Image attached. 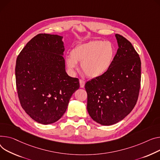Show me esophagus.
<instances>
[{
    "label": "esophagus",
    "instance_id": "esophagus-1",
    "mask_svg": "<svg viewBox=\"0 0 160 160\" xmlns=\"http://www.w3.org/2000/svg\"><path fill=\"white\" fill-rule=\"evenodd\" d=\"M84 86H85V82L82 80H80V86L81 88H84Z\"/></svg>",
    "mask_w": 160,
    "mask_h": 160
}]
</instances>
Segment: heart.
I'll return each mask as SVG.
<instances>
[{
	"label": "heart",
	"mask_w": 160,
	"mask_h": 160,
	"mask_svg": "<svg viewBox=\"0 0 160 160\" xmlns=\"http://www.w3.org/2000/svg\"><path fill=\"white\" fill-rule=\"evenodd\" d=\"M116 55V49L109 41L92 40L79 44L66 57V63L71 72H74L81 62V68L91 78H99L111 68Z\"/></svg>",
	"instance_id": "heart-1"
}]
</instances>
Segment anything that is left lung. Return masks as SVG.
<instances>
[{"label": "left lung", "mask_w": 160, "mask_h": 160, "mask_svg": "<svg viewBox=\"0 0 160 160\" xmlns=\"http://www.w3.org/2000/svg\"><path fill=\"white\" fill-rule=\"evenodd\" d=\"M118 45L109 70L85 85L87 109L91 118L111 125L122 120L134 108L140 88L141 60L131 42L116 34Z\"/></svg>", "instance_id": "1"}]
</instances>
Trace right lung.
<instances>
[{"mask_svg": "<svg viewBox=\"0 0 160 160\" xmlns=\"http://www.w3.org/2000/svg\"><path fill=\"white\" fill-rule=\"evenodd\" d=\"M62 37L42 33L29 41L18 55L16 86L21 106L31 118L48 125L66 111L79 80L66 72Z\"/></svg>", "mask_w": 160, "mask_h": 160, "instance_id": "right-lung-1", "label": "right lung"}]
</instances>
